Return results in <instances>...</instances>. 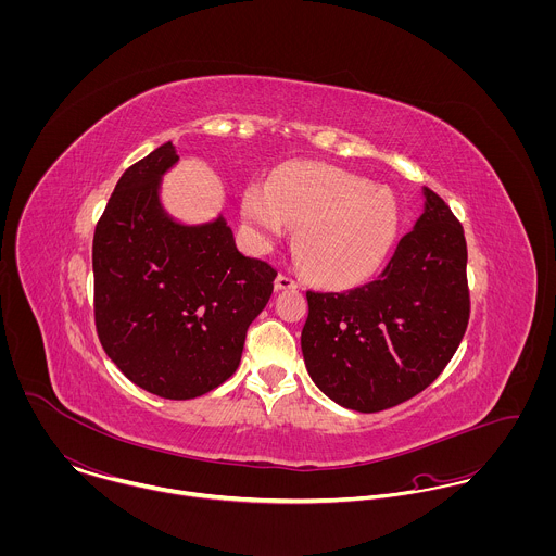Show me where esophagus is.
I'll list each match as a JSON object with an SVG mask.
<instances>
[{"label":"esophagus","mask_w":556,"mask_h":556,"mask_svg":"<svg viewBox=\"0 0 556 556\" xmlns=\"http://www.w3.org/2000/svg\"><path fill=\"white\" fill-rule=\"evenodd\" d=\"M274 285H276V291H285V289H298V282H295L291 276H287V274H278Z\"/></svg>","instance_id":"34e87169"}]
</instances>
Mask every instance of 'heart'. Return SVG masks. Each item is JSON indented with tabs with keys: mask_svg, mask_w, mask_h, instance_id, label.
Segmentation results:
<instances>
[{
	"mask_svg": "<svg viewBox=\"0 0 556 556\" xmlns=\"http://www.w3.org/2000/svg\"><path fill=\"white\" fill-rule=\"evenodd\" d=\"M241 220L258 248L300 227L295 252L311 278L329 287L368 280L390 254L400 227L396 199L355 173L327 164H287L267 186L241 194Z\"/></svg>",
	"mask_w": 556,
	"mask_h": 556,
	"instance_id": "heart-1",
	"label": "heart"
}]
</instances>
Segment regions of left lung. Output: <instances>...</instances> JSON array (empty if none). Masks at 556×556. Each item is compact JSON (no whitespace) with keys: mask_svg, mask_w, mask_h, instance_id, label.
<instances>
[{"mask_svg":"<svg viewBox=\"0 0 556 556\" xmlns=\"http://www.w3.org/2000/svg\"><path fill=\"white\" fill-rule=\"evenodd\" d=\"M306 298L302 353L318 390L359 413L396 406L443 372L467 331L463 225L424 188L421 216L377 280Z\"/></svg>","mask_w":556,"mask_h":556,"instance_id":"8db88e82","label":"left lung"}]
</instances>
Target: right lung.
<instances>
[{
	"instance_id": "1",
	"label": "right lung",
	"mask_w": 556,
	"mask_h": 556,
	"mask_svg": "<svg viewBox=\"0 0 556 556\" xmlns=\"http://www.w3.org/2000/svg\"><path fill=\"white\" fill-rule=\"evenodd\" d=\"M177 160L164 143L119 177L93 233V317L126 379L190 400L238 370L276 269L243 256L223 216L184 225L166 214L160 181Z\"/></svg>"
}]
</instances>
